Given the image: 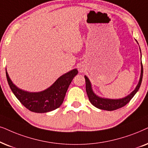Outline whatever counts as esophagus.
I'll list each match as a JSON object with an SVG mask.
<instances>
[{
    "mask_svg": "<svg viewBox=\"0 0 148 148\" xmlns=\"http://www.w3.org/2000/svg\"><path fill=\"white\" fill-rule=\"evenodd\" d=\"M78 72L80 73H82L84 71V66H82V65H80V66L78 67Z\"/></svg>",
    "mask_w": 148,
    "mask_h": 148,
    "instance_id": "obj_1",
    "label": "esophagus"
}]
</instances>
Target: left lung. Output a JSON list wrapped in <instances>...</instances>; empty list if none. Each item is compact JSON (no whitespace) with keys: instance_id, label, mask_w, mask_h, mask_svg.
<instances>
[{"instance_id":"obj_1","label":"left lung","mask_w":148,"mask_h":148,"mask_svg":"<svg viewBox=\"0 0 148 148\" xmlns=\"http://www.w3.org/2000/svg\"><path fill=\"white\" fill-rule=\"evenodd\" d=\"M138 44V42H137ZM141 53V49L139 48ZM143 78V65L142 62H141V74L140 78L137 85L134 90H133L131 93L128 95L126 97L121 98V99H108V98H103L98 96L95 93L93 90L92 88L91 82L88 79L86 76H84L86 82V91L87 93L88 97L89 99V101L95 107L99 108L100 110H107V111H113V110L119 109V108H123V106L129 103L131 101V99L134 97V95L136 94V92L138 91L140 87L141 82H142Z\"/></svg>"}]
</instances>
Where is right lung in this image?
<instances>
[{"label": "right lung", "mask_w": 148, "mask_h": 148, "mask_svg": "<svg viewBox=\"0 0 148 148\" xmlns=\"http://www.w3.org/2000/svg\"><path fill=\"white\" fill-rule=\"evenodd\" d=\"M77 74V69H74L61 76L47 89L39 92H29L15 85L6 69L8 84L13 94L27 109L36 113H45L60 108L71 82Z\"/></svg>", "instance_id": "add662e5"}]
</instances>
